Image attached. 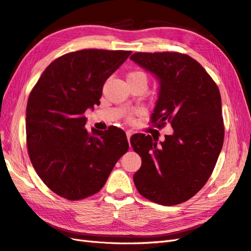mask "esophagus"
I'll list each match as a JSON object with an SVG mask.
<instances>
[{"label": "esophagus", "mask_w": 251, "mask_h": 251, "mask_svg": "<svg viewBox=\"0 0 251 251\" xmlns=\"http://www.w3.org/2000/svg\"><path fill=\"white\" fill-rule=\"evenodd\" d=\"M126 136H127L128 142H129V141H130V137L132 136V132H131V131H126Z\"/></svg>", "instance_id": "1"}]
</instances>
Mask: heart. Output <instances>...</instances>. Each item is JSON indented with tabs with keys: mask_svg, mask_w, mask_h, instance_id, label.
<instances>
[{
	"mask_svg": "<svg viewBox=\"0 0 251 251\" xmlns=\"http://www.w3.org/2000/svg\"><path fill=\"white\" fill-rule=\"evenodd\" d=\"M127 80L128 82L131 81H144L145 83H147V75L145 72L141 70H133L131 72L128 73L127 75ZM144 112V110L142 108H136V109H131V110L127 111L125 114V119L128 122H133L134 121V115H139L142 114Z\"/></svg>",
	"mask_w": 251,
	"mask_h": 251,
	"instance_id": "obj_1",
	"label": "heart"
}]
</instances>
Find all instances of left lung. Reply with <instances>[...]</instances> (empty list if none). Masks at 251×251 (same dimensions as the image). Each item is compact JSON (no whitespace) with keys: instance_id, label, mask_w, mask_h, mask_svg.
Returning <instances> with one entry per match:
<instances>
[{"instance_id":"left-lung-1","label":"left lung","mask_w":251,"mask_h":251,"mask_svg":"<svg viewBox=\"0 0 251 251\" xmlns=\"http://www.w3.org/2000/svg\"><path fill=\"white\" fill-rule=\"evenodd\" d=\"M131 60L160 80L151 124L174 132L157 145L155 138L133 134L130 143L142 159L133 175L137 190L149 201L175 205L189 201L213 172L224 143L221 93L201 64L177 52H138Z\"/></svg>"}]
</instances>
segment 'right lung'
Listing matches in <instances>:
<instances>
[{
  "label": "right lung",
  "mask_w": 251,
  "mask_h": 251,
  "mask_svg": "<svg viewBox=\"0 0 251 251\" xmlns=\"http://www.w3.org/2000/svg\"><path fill=\"white\" fill-rule=\"evenodd\" d=\"M130 54L98 49L64 54L49 64L29 93V159L44 184L68 201L96 194L129 149L121 128L88 130L85 112L100 105L105 81Z\"/></svg>",
  "instance_id": "add662e5"
}]
</instances>
